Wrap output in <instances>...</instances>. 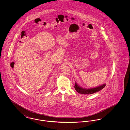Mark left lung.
Instances as JSON below:
<instances>
[{
    "label": "left lung",
    "instance_id": "left-lung-1",
    "mask_svg": "<svg viewBox=\"0 0 130 130\" xmlns=\"http://www.w3.org/2000/svg\"><path fill=\"white\" fill-rule=\"evenodd\" d=\"M106 86V84H104L99 86L96 87L95 88H92L90 89H85L82 88L81 87L79 86L76 82L74 84V89L78 92L80 94H93V93H96L99 91L103 89Z\"/></svg>",
    "mask_w": 130,
    "mask_h": 130
}]
</instances>
